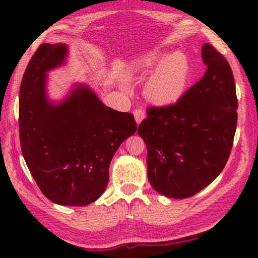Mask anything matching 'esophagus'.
<instances>
[{
	"mask_svg": "<svg viewBox=\"0 0 258 258\" xmlns=\"http://www.w3.org/2000/svg\"><path fill=\"white\" fill-rule=\"evenodd\" d=\"M134 116H135L136 123H138V125H139V124H141L142 120L145 118V113H144L143 109L138 108V109H135V111H134Z\"/></svg>",
	"mask_w": 258,
	"mask_h": 258,
	"instance_id": "34e87169",
	"label": "esophagus"
}]
</instances>
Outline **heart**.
I'll list each match as a JSON object with an SVG mask.
<instances>
[{"label": "heart", "mask_w": 258, "mask_h": 258, "mask_svg": "<svg viewBox=\"0 0 258 258\" xmlns=\"http://www.w3.org/2000/svg\"><path fill=\"white\" fill-rule=\"evenodd\" d=\"M151 70L144 85L147 100L158 105H168L182 97L190 72L188 58L184 53L174 52L168 55L149 53L132 67L133 73L139 76H145Z\"/></svg>", "instance_id": "b5f03b06"}]
</instances>
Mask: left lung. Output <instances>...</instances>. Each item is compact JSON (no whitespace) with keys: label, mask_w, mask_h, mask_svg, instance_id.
I'll return each mask as SVG.
<instances>
[{"label":"left lung","mask_w":258,"mask_h":258,"mask_svg":"<svg viewBox=\"0 0 258 258\" xmlns=\"http://www.w3.org/2000/svg\"><path fill=\"white\" fill-rule=\"evenodd\" d=\"M204 76L169 106L149 107L139 126L147 149V177L158 193L187 199L226 165L237 125V97L226 58L202 46Z\"/></svg>","instance_id":"1"}]
</instances>
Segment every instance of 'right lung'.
Segmentation results:
<instances>
[{"label": "right lung", "mask_w": 258, "mask_h": 258, "mask_svg": "<svg viewBox=\"0 0 258 258\" xmlns=\"http://www.w3.org/2000/svg\"><path fill=\"white\" fill-rule=\"evenodd\" d=\"M68 53L67 44L44 43L31 58L20 89V140L42 193L58 205L85 206L104 193L109 164L136 122L85 84H74L59 102L48 98L47 72L65 64Z\"/></svg>", "instance_id": "1"}]
</instances>
